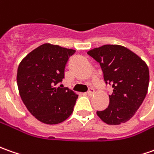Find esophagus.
Returning <instances> with one entry per match:
<instances>
[{
    "mask_svg": "<svg viewBox=\"0 0 154 154\" xmlns=\"http://www.w3.org/2000/svg\"><path fill=\"white\" fill-rule=\"evenodd\" d=\"M94 94V89L92 88H89V90L88 91V95H92V94Z\"/></svg>",
    "mask_w": 154,
    "mask_h": 154,
    "instance_id": "34e87169",
    "label": "esophagus"
}]
</instances>
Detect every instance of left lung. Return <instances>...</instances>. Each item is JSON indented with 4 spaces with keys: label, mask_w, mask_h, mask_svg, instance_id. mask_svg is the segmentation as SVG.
Masks as SVG:
<instances>
[{
    "label": "left lung",
    "mask_w": 154,
    "mask_h": 154,
    "mask_svg": "<svg viewBox=\"0 0 154 154\" xmlns=\"http://www.w3.org/2000/svg\"><path fill=\"white\" fill-rule=\"evenodd\" d=\"M100 63L106 83L113 92L108 107L96 113L107 125H118L130 120L146 97L149 69L146 62L121 45H103L87 53Z\"/></svg>",
    "instance_id": "8db88e82"
}]
</instances>
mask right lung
Returning a JSON list of instances; mask_svg holds the SVG:
<instances>
[{
    "label": "right lung",
    "mask_w": 154,
    "mask_h": 154,
    "mask_svg": "<svg viewBox=\"0 0 154 154\" xmlns=\"http://www.w3.org/2000/svg\"><path fill=\"white\" fill-rule=\"evenodd\" d=\"M76 50L45 43L19 63L17 83L20 97L30 113L46 125H57L73 112L77 95L61 84L65 67Z\"/></svg>",
    "instance_id": "add662e5"
}]
</instances>
